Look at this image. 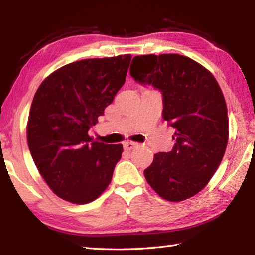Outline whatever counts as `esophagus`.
<instances>
[{
	"instance_id": "34e87169",
	"label": "esophagus",
	"mask_w": 255,
	"mask_h": 255,
	"mask_svg": "<svg viewBox=\"0 0 255 255\" xmlns=\"http://www.w3.org/2000/svg\"><path fill=\"white\" fill-rule=\"evenodd\" d=\"M136 147H138V144L133 143V141H126V143L124 144V148L126 150H131Z\"/></svg>"
}]
</instances>
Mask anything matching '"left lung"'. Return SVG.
I'll use <instances>...</instances> for the list:
<instances>
[{"label": "left lung", "mask_w": 255, "mask_h": 255, "mask_svg": "<svg viewBox=\"0 0 255 255\" xmlns=\"http://www.w3.org/2000/svg\"><path fill=\"white\" fill-rule=\"evenodd\" d=\"M130 75L163 97L162 117L175 129L171 152L154 155L144 171L163 199H189L206 187L221 164L228 141L227 107L211 73L179 54L136 56Z\"/></svg>", "instance_id": "8db88e82"}]
</instances>
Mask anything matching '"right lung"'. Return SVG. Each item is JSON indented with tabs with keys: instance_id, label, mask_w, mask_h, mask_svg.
Returning <instances> with one entry per match:
<instances>
[{
	"instance_id": "1",
	"label": "right lung",
	"mask_w": 255,
	"mask_h": 255,
	"mask_svg": "<svg viewBox=\"0 0 255 255\" xmlns=\"http://www.w3.org/2000/svg\"><path fill=\"white\" fill-rule=\"evenodd\" d=\"M130 59L120 55L67 64L34 94L28 146L39 173L64 200L88 204L110 183L123 145L98 143L89 131L124 85Z\"/></svg>"
}]
</instances>
